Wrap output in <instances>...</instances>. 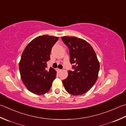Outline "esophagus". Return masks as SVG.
Segmentation results:
<instances>
[{
	"label": "esophagus",
	"mask_w": 126,
	"mask_h": 126,
	"mask_svg": "<svg viewBox=\"0 0 126 126\" xmlns=\"http://www.w3.org/2000/svg\"><path fill=\"white\" fill-rule=\"evenodd\" d=\"M56 70H57L58 72H60L61 71V70H60V69H59V68H56Z\"/></svg>",
	"instance_id": "esophagus-1"
}]
</instances>
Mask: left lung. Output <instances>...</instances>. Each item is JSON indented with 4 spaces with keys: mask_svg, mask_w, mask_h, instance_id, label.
Wrapping results in <instances>:
<instances>
[{
    "mask_svg": "<svg viewBox=\"0 0 126 126\" xmlns=\"http://www.w3.org/2000/svg\"><path fill=\"white\" fill-rule=\"evenodd\" d=\"M70 50V63L73 71L62 81L66 90L73 95H81L88 92L98 78L99 63L96 53L86 41L74 36L61 37Z\"/></svg>",
    "mask_w": 126,
    "mask_h": 126,
    "instance_id": "1",
    "label": "left lung"
}]
</instances>
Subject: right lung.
Listing matches in <instances>:
<instances>
[{
    "instance_id": "add662e5",
    "label": "right lung",
    "mask_w": 126,
    "mask_h": 126,
    "mask_svg": "<svg viewBox=\"0 0 126 126\" xmlns=\"http://www.w3.org/2000/svg\"><path fill=\"white\" fill-rule=\"evenodd\" d=\"M58 39L53 36H40L32 40L22 53L19 63L20 77L27 89L32 93L46 94L56 78V71L52 67L47 69V62Z\"/></svg>"
}]
</instances>
